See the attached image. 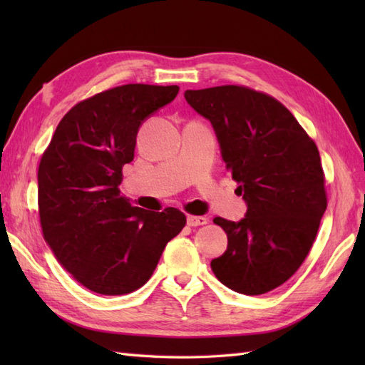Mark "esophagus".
I'll return each mask as SVG.
<instances>
[{
	"instance_id": "1",
	"label": "esophagus",
	"mask_w": 365,
	"mask_h": 365,
	"mask_svg": "<svg viewBox=\"0 0 365 365\" xmlns=\"http://www.w3.org/2000/svg\"><path fill=\"white\" fill-rule=\"evenodd\" d=\"M187 222H188V226H191V227H197V226H204V224H207V222H208V220L205 218V216L188 215Z\"/></svg>"
}]
</instances>
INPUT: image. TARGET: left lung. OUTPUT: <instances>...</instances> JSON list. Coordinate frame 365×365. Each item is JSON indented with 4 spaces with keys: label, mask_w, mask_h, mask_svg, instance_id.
I'll list each match as a JSON object with an SVG mask.
<instances>
[{
    "label": "left lung",
    "mask_w": 365,
    "mask_h": 365,
    "mask_svg": "<svg viewBox=\"0 0 365 365\" xmlns=\"http://www.w3.org/2000/svg\"><path fill=\"white\" fill-rule=\"evenodd\" d=\"M191 108L212 122L221 157L247 204L238 222L216 216L227 250L212 269L230 290L262 294L297 273L327 210L320 153L294 115L246 86L187 91Z\"/></svg>",
    "instance_id": "1"
}]
</instances>
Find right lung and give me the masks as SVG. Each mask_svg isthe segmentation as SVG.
I'll return each instance as SVG.
<instances>
[{
	"label": "right lung",
	"mask_w": 365,
	"mask_h": 365,
	"mask_svg": "<svg viewBox=\"0 0 365 365\" xmlns=\"http://www.w3.org/2000/svg\"><path fill=\"white\" fill-rule=\"evenodd\" d=\"M177 94L178 86L123 84L81 100L61 119L42 155L37 202L43 238L91 292L114 297L138 290L187 224L178 208L147 212L119 190L143 120Z\"/></svg>",
	"instance_id": "right-lung-1"
}]
</instances>
